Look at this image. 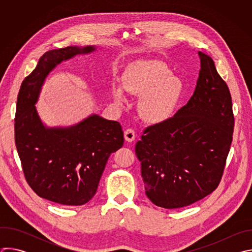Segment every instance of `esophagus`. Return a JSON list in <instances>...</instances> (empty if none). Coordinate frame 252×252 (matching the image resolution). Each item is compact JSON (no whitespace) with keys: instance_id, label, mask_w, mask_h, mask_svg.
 I'll use <instances>...</instances> for the list:
<instances>
[{"instance_id":"obj_1","label":"esophagus","mask_w":252,"mask_h":252,"mask_svg":"<svg viewBox=\"0 0 252 252\" xmlns=\"http://www.w3.org/2000/svg\"><path fill=\"white\" fill-rule=\"evenodd\" d=\"M125 138L126 141L128 142H131L134 140L135 138V132L132 128H127L125 130Z\"/></svg>"}]
</instances>
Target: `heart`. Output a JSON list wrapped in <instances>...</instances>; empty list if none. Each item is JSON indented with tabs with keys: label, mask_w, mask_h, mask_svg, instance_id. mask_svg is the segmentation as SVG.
I'll return each instance as SVG.
<instances>
[{
	"label": "heart",
	"mask_w": 252,
	"mask_h": 252,
	"mask_svg": "<svg viewBox=\"0 0 252 252\" xmlns=\"http://www.w3.org/2000/svg\"><path fill=\"white\" fill-rule=\"evenodd\" d=\"M122 83L126 91L140 95L138 113L151 123H158L170 116L183 92V83L170 75L169 68L158 61H138L124 71ZM119 84L113 85L117 103L125 104L126 95Z\"/></svg>",
	"instance_id": "1"
}]
</instances>
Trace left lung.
Segmentation results:
<instances>
[{
  "mask_svg": "<svg viewBox=\"0 0 252 252\" xmlns=\"http://www.w3.org/2000/svg\"><path fill=\"white\" fill-rule=\"evenodd\" d=\"M198 56L190 99L173 117L146 127L135 146L146 194L163 208L188 206L217 189L232 142L229 89L213 60Z\"/></svg>",
  "mask_w": 252,
  "mask_h": 252,
  "instance_id": "obj_1",
  "label": "left lung"
}]
</instances>
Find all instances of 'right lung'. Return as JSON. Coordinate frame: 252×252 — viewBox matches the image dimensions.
<instances>
[{"mask_svg":"<svg viewBox=\"0 0 252 252\" xmlns=\"http://www.w3.org/2000/svg\"><path fill=\"white\" fill-rule=\"evenodd\" d=\"M94 51L66 47L47 52L25 78L18 94L15 142L24 175L40 197L63 205H83L95 194L111 154L124 146L120 123L91 116L66 128H48L34 103L45 79L62 61Z\"/></svg>","mask_w":252,"mask_h":252,"instance_id":"1","label":"right lung"}]
</instances>
